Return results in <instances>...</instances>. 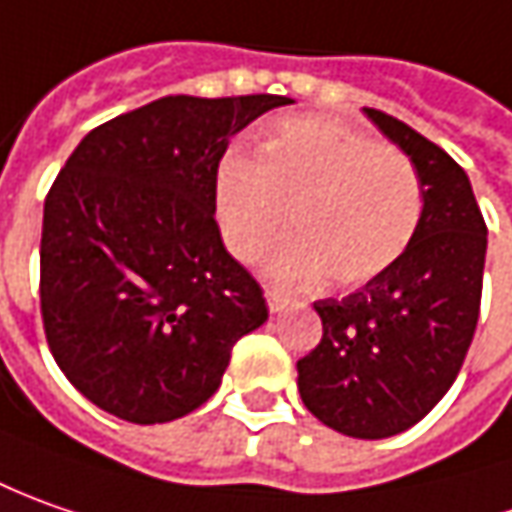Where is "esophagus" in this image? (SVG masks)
I'll use <instances>...</instances> for the list:
<instances>
[{"instance_id": "34e87169", "label": "esophagus", "mask_w": 512, "mask_h": 512, "mask_svg": "<svg viewBox=\"0 0 512 512\" xmlns=\"http://www.w3.org/2000/svg\"><path fill=\"white\" fill-rule=\"evenodd\" d=\"M266 303H269V309L277 314V311H283L286 306H289V297L283 294V291H277V289H269L266 291Z\"/></svg>"}]
</instances>
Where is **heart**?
Instances as JSON below:
<instances>
[{
  "label": "heart",
  "mask_w": 512,
  "mask_h": 512,
  "mask_svg": "<svg viewBox=\"0 0 512 512\" xmlns=\"http://www.w3.org/2000/svg\"><path fill=\"white\" fill-rule=\"evenodd\" d=\"M269 260L280 286L360 289L394 269L414 243L425 192L414 161L331 118H283L260 161L229 152L215 175V212L226 249L255 263L291 223Z\"/></svg>",
  "instance_id": "heart-1"
}]
</instances>
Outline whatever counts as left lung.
<instances>
[{
	"instance_id": "1",
	"label": "left lung",
	"mask_w": 512,
	"mask_h": 512,
	"mask_svg": "<svg viewBox=\"0 0 512 512\" xmlns=\"http://www.w3.org/2000/svg\"><path fill=\"white\" fill-rule=\"evenodd\" d=\"M365 115L414 161L425 212L394 269L343 300H317V348L297 360L303 405L354 439L408 431L448 394L482 306L487 226L465 169L394 115Z\"/></svg>"
}]
</instances>
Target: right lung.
Segmentation results:
<instances>
[{"label":"right lung","mask_w":512,"mask_h":512,"mask_svg":"<svg viewBox=\"0 0 512 512\" xmlns=\"http://www.w3.org/2000/svg\"><path fill=\"white\" fill-rule=\"evenodd\" d=\"M286 96H167L81 138L45 198L39 297L53 360L135 425L192 414L232 348L266 323L226 252L215 175L229 138Z\"/></svg>","instance_id":"add662e5"}]
</instances>
